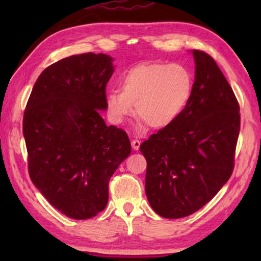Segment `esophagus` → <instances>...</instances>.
Wrapping results in <instances>:
<instances>
[{"mask_svg": "<svg viewBox=\"0 0 261 261\" xmlns=\"http://www.w3.org/2000/svg\"><path fill=\"white\" fill-rule=\"evenodd\" d=\"M131 145H132V148H134L135 151H138L140 147V141L138 139H134L131 141Z\"/></svg>", "mask_w": 261, "mask_h": 261, "instance_id": "34e87169", "label": "esophagus"}]
</instances>
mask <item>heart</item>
Here are the masks:
<instances>
[{
  "label": "heart",
  "instance_id": "heart-1",
  "mask_svg": "<svg viewBox=\"0 0 261 261\" xmlns=\"http://www.w3.org/2000/svg\"><path fill=\"white\" fill-rule=\"evenodd\" d=\"M192 74L182 64L140 63L121 78V90L106 95L110 120L121 124L135 113L152 129L177 120L192 93Z\"/></svg>",
  "mask_w": 261,
  "mask_h": 261
}]
</instances>
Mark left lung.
<instances>
[{"label": "left lung", "mask_w": 261, "mask_h": 261, "mask_svg": "<svg viewBox=\"0 0 261 261\" xmlns=\"http://www.w3.org/2000/svg\"><path fill=\"white\" fill-rule=\"evenodd\" d=\"M192 55L196 73L187 107L140 145L146 197L166 219L191 215L228 182L240 135V105L226 77L208 54Z\"/></svg>", "instance_id": "left-lung-1"}]
</instances>
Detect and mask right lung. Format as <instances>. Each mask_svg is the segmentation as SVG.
Listing matches in <instances>:
<instances>
[{
  "mask_svg": "<svg viewBox=\"0 0 261 261\" xmlns=\"http://www.w3.org/2000/svg\"><path fill=\"white\" fill-rule=\"evenodd\" d=\"M113 57L72 55L49 65L26 105L23 135L33 184L61 213L91 219L108 202V183L130 155L126 132L106 125Z\"/></svg>",
  "mask_w": 261,
  "mask_h": 261,
  "instance_id": "right-lung-1",
  "label": "right lung"
}]
</instances>
